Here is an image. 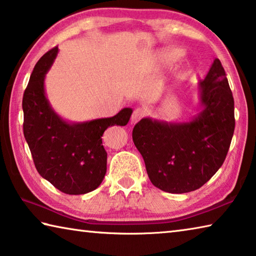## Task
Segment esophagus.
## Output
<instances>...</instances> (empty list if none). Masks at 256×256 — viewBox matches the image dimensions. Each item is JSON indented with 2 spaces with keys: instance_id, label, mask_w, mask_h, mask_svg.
<instances>
[{
  "instance_id": "esophagus-1",
  "label": "esophagus",
  "mask_w": 256,
  "mask_h": 256,
  "mask_svg": "<svg viewBox=\"0 0 256 256\" xmlns=\"http://www.w3.org/2000/svg\"><path fill=\"white\" fill-rule=\"evenodd\" d=\"M146 114H148V110H146V108H144V107L136 108V110H134L132 112V118H131L132 124L138 122V120H140L141 118H144Z\"/></svg>"
}]
</instances>
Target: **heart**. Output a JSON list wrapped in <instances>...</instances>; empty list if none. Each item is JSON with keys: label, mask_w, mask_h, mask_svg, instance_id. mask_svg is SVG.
<instances>
[{"label": "heart", "mask_w": 256, "mask_h": 256, "mask_svg": "<svg viewBox=\"0 0 256 256\" xmlns=\"http://www.w3.org/2000/svg\"><path fill=\"white\" fill-rule=\"evenodd\" d=\"M180 55V52L178 50H172L170 52H167L166 55H164V60H166L167 62H172V60L178 58Z\"/></svg>", "instance_id": "b5f03b06"}]
</instances>
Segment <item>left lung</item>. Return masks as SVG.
Listing matches in <instances>:
<instances>
[{"label": "left lung", "mask_w": 256, "mask_h": 256, "mask_svg": "<svg viewBox=\"0 0 256 256\" xmlns=\"http://www.w3.org/2000/svg\"><path fill=\"white\" fill-rule=\"evenodd\" d=\"M203 112L192 122L142 118L132 138L156 188L168 193L200 188L224 164L235 130L234 97L218 58L201 81Z\"/></svg>", "instance_id": "8db88e82"}]
</instances>
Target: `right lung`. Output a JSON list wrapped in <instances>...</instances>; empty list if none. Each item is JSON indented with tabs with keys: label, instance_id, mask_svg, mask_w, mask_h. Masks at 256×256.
<instances>
[{
	"label": "right lung",
	"instance_id": "1",
	"mask_svg": "<svg viewBox=\"0 0 256 256\" xmlns=\"http://www.w3.org/2000/svg\"><path fill=\"white\" fill-rule=\"evenodd\" d=\"M58 46L38 60L22 99L24 134L37 172L60 192L71 196L96 190L107 170L102 134L112 125H126L132 110L112 118L68 124L52 110L44 92V76Z\"/></svg>",
	"mask_w": 256,
	"mask_h": 256
}]
</instances>
